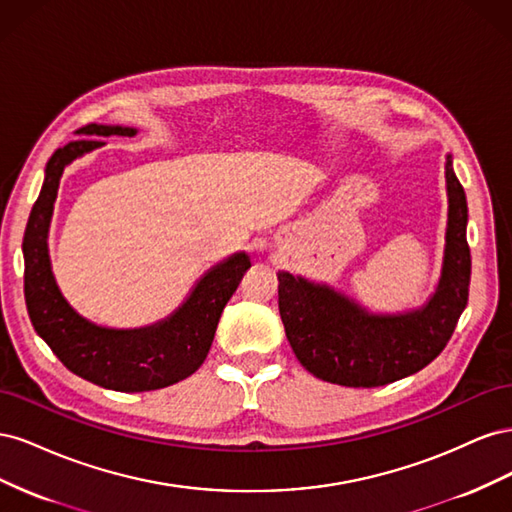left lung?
Returning <instances> with one entry per match:
<instances>
[{
    "label": "left lung",
    "mask_w": 512,
    "mask_h": 512,
    "mask_svg": "<svg viewBox=\"0 0 512 512\" xmlns=\"http://www.w3.org/2000/svg\"><path fill=\"white\" fill-rule=\"evenodd\" d=\"M444 179L448 213L442 271L421 307L376 314L329 284L277 273L286 337L309 374L331 384L371 389L416 374L444 350L468 305L472 271L468 200L451 153H446Z\"/></svg>",
    "instance_id": "left-lung-1"
}]
</instances>
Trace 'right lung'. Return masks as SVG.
Listing matches in <instances>:
<instances>
[{"instance_id": "add662e5", "label": "right lung", "mask_w": 512, "mask_h": 512, "mask_svg": "<svg viewBox=\"0 0 512 512\" xmlns=\"http://www.w3.org/2000/svg\"><path fill=\"white\" fill-rule=\"evenodd\" d=\"M136 128L89 123L79 136H134ZM96 138H76L57 149L44 168V183L29 213L25 258V303L36 333L72 374L121 393L156 391L192 376L205 363L215 329L250 256L237 252L200 275L185 301L166 318L138 329L102 327L81 316L61 294L49 256V228L66 166L102 147Z\"/></svg>"}]
</instances>
